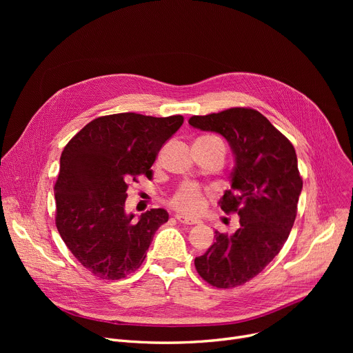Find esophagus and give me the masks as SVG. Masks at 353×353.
<instances>
[{"label":"esophagus","mask_w":353,"mask_h":353,"mask_svg":"<svg viewBox=\"0 0 353 353\" xmlns=\"http://www.w3.org/2000/svg\"><path fill=\"white\" fill-rule=\"evenodd\" d=\"M176 219H177V221H180V223H183V225H197V223H200L199 220L186 217V216H183V214H176Z\"/></svg>","instance_id":"34e87169"}]
</instances>
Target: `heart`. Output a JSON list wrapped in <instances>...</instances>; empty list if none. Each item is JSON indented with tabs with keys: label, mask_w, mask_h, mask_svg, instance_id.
Returning <instances> with one entry per match:
<instances>
[{
	"label": "heart",
	"mask_w": 353,
	"mask_h": 353,
	"mask_svg": "<svg viewBox=\"0 0 353 353\" xmlns=\"http://www.w3.org/2000/svg\"><path fill=\"white\" fill-rule=\"evenodd\" d=\"M172 203L176 209L188 214H197L205 208V199H203L201 190L192 183L183 184L174 194Z\"/></svg>",
	"instance_id": "heart-1"
}]
</instances>
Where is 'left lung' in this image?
Wrapping results in <instances>:
<instances>
[{
    "label": "left lung",
    "mask_w": 353,
    "mask_h": 353,
    "mask_svg": "<svg viewBox=\"0 0 353 353\" xmlns=\"http://www.w3.org/2000/svg\"><path fill=\"white\" fill-rule=\"evenodd\" d=\"M189 124L223 136L234 156L230 190L219 205L236 212L240 226L232 234L216 230V242L194 266L212 286L236 288L261 273L289 237L303 188L298 157L292 143L252 108L193 116Z\"/></svg>",
    "instance_id": "1"
}]
</instances>
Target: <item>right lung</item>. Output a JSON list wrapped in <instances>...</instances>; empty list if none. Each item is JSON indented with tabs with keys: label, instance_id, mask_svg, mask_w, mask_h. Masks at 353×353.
I'll list each match as a JSON object with an SVG mask.
<instances>
[{
	"label": "right lung",
	"instance_id": "add662e5",
	"mask_svg": "<svg viewBox=\"0 0 353 353\" xmlns=\"http://www.w3.org/2000/svg\"><path fill=\"white\" fill-rule=\"evenodd\" d=\"M181 124V116L111 114L90 121L64 147L54 186L55 225L74 257L99 279L137 270L169 220L164 209L134 220L125 212L127 183L152 176L160 148Z\"/></svg>",
	"mask_w": 353,
	"mask_h": 353
}]
</instances>
